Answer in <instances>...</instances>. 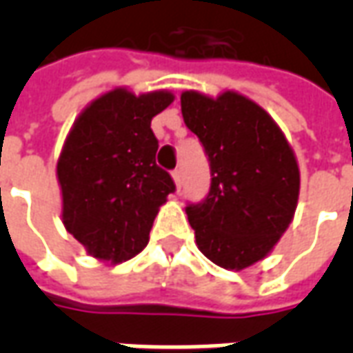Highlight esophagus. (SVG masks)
Returning <instances> with one entry per match:
<instances>
[{"instance_id":"1","label":"esophagus","mask_w":353,"mask_h":353,"mask_svg":"<svg viewBox=\"0 0 353 353\" xmlns=\"http://www.w3.org/2000/svg\"><path fill=\"white\" fill-rule=\"evenodd\" d=\"M172 177H174V183H176L177 189H181V183H183V177H181V170H174V172H172Z\"/></svg>"}]
</instances>
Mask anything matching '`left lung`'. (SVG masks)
Returning a JSON list of instances; mask_svg holds the SVG:
<instances>
[{"label": "left lung", "instance_id": "obj_1", "mask_svg": "<svg viewBox=\"0 0 353 353\" xmlns=\"http://www.w3.org/2000/svg\"><path fill=\"white\" fill-rule=\"evenodd\" d=\"M181 113L210 161L212 185L185 208L196 245L227 270L263 261L293 221L301 172L289 141L259 103L234 90H185Z\"/></svg>", "mask_w": 353, "mask_h": 353}]
</instances>
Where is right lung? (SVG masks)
I'll return each mask as SVG.
<instances>
[{
  "label": "right lung",
  "mask_w": 353,
  "mask_h": 353,
  "mask_svg": "<svg viewBox=\"0 0 353 353\" xmlns=\"http://www.w3.org/2000/svg\"><path fill=\"white\" fill-rule=\"evenodd\" d=\"M168 90L136 94L113 88L75 119L58 157L62 223L88 255L123 263L149 242L159 208L176 191L157 166L154 115L168 108Z\"/></svg>",
  "instance_id": "right-lung-1"
}]
</instances>
